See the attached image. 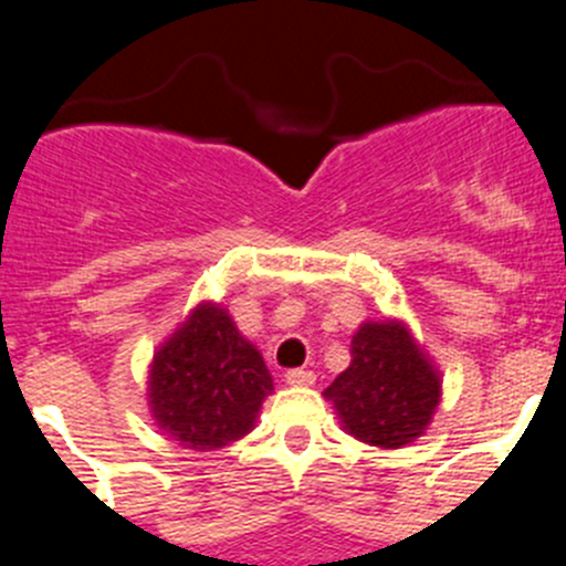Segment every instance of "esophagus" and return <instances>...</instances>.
Wrapping results in <instances>:
<instances>
[{"mask_svg":"<svg viewBox=\"0 0 566 566\" xmlns=\"http://www.w3.org/2000/svg\"><path fill=\"white\" fill-rule=\"evenodd\" d=\"M284 381H287L290 387H312V384H315V373L304 370V367H295V370L284 373Z\"/></svg>","mask_w":566,"mask_h":566,"instance_id":"esophagus-1","label":"esophagus"}]
</instances>
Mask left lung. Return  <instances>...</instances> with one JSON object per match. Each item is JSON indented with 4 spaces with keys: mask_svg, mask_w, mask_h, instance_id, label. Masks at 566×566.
Masks as SVG:
<instances>
[{
    "mask_svg": "<svg viewBox=\"0 0 566 566\" xmlns=\"http://www.w3.org/2000/svg\"><path fill=\"white\" fill-rule=\"evenodd\" d=\"M323 395L350 437L395 451L426 434L442 376L403 321H367L350 339V365Z\"/></svg>",
    "mask_w": 566,
    "mask_h": 566,
    "instance_id": "obj_1",
    "label": "left lung"
}]
</instances>
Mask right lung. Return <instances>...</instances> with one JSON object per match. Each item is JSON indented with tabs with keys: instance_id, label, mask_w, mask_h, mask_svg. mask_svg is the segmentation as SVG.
Returning a JSON list of instances; mask_svg holds the SVG:
<instances>
[{
	"instance_id": "1",
	"label": "right lung",
	"mask_w": 566,
	"mask_h": 566,
	"mask_svg": "<svg viewBox=\"0 0 566 566\" xmlns=\"http://www.w3.org/2000/svg\"><path fill=\"white\" fill-rule=\"evenodd\" d=\"M271 392L262 354L212 301L196 306L151 359L149 406L157 429L193 451H216L249 434Z\"/></svg>"
}]
</instances>
